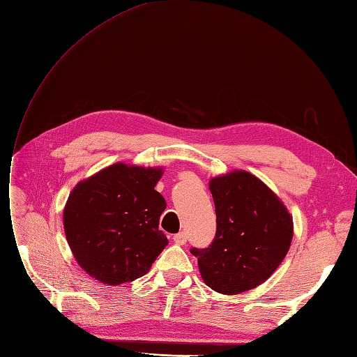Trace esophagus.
Segmentation results:
<instances>
[{"label":"esophagus","mask_w":357,"mask_h":357,"mask_svg":"<svg viewBox=\"0 0 357 357\" xmlns=\"http://www.w3.org/2000/svg\"><path fill=\"white\" fill-rule=\"evenodd\" d=\"M187 238H188V237H187V233H183V231L174 236V241H175L176 245H181V246L187 243Z\"/></svg>","instance_id":"obj_1"}]
</instances>
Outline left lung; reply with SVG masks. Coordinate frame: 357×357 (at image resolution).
Listing matches in <instances>:
<instances>
[{
    "mask_svg": "<svg viewBox=\"0 0 357 357\" xmlns=\"http://www.w3.org/2000/svg\"><path fill=\"white\" fill-rule=\"evenodd\" d=\"M216 234L206 249H191L203 282L237 295L266 282L278 270L294 237L292 215L266 183L246 170L209 181Z\"/></svg>",
    "mask_w": 357,
    "mask_h": 357,
    "instance_id": "1",
    "label": "left lung"
}]
</instances>
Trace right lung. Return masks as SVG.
Instances as JSON below:
<instances>
[{
  "instance_id": "right-lung-1",
  "label": "right lung",
  "mask_w": 357,
  "mask_h": 357,
  "mask_svg": "<svg viewBox=\"0 0 357 357\" xmlns=\"http://www.w3.org/2000/svg\"><path fill=\"white\" fill-rule=\"evenodd\" d=\"M165 170L114 163L79 181L63 208V229L90 278L119 286L142 278L167 246L158 229L166 202L154 190Z\"/></svg>"
}]
</instances>
